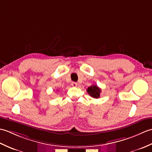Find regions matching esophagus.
<instances>
[{
    "label": "esophagus",
    "mask_w": 152,
    "mask_h": 152,
    "mask_svg": "<svg viewBox=\"0 0 152 152\" xmlns=\"http://www.w3.org/2000/svg\"><path fill=\"white\" fill-rule=\"evenodd\" d=\"M71 85H72V86H73V87H77V86H78V83L75 82H72V83H71Z\"/></svg>",
    "instance_id": "obj_1"
}]
</instances>
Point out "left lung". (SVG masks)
Instances as JSON below:
<instances>
[{
    "label": "left lung",
    "instance_id": "obj_1",
    "mask_svg": "<svg viewBox=\"0 0 152 152\" xmlns=\"http://www.w3.org/2000/svg\"><path fill=\"white\" fill-rule=\"evenodd\" d=\"M87 91L89 93L90 96L95 99H98L100 97V93L101 92V90L97 86L93 85L89 87L87 89Z\"/></svg>",
    "mask_w": 152,
    "mask_h": 152
}]
</instances>
